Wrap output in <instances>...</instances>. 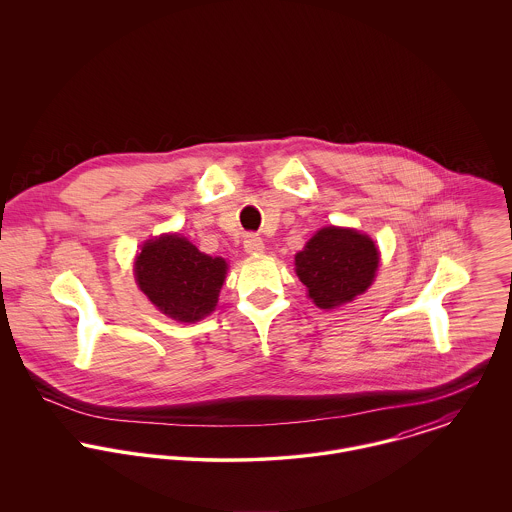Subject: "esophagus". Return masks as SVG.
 Masks as SVG:
<instances>
[{
    "mask_svg": "<svg viewBox=\"0 0 512 512\" xmlns=\"http://www.w3.org/2000/svg\"><path fill=\"white\" fill-rule=\"evenodd\" d=\"M244 250L248 254H260L264 252V240L260 238V234H246L244 238Z\"/></svg>",
    "mask_w": 512,
    "mask_h": 512,
    "instance_id": "esophagus-1",
    "label": "esophagus"
}]
</instances>
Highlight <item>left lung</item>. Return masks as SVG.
<instances>
[{
    "instance_id": "1",
    "label": "left lung",
    "mask_w": 512,
    "mask_h": 512,
    "mask_svg": "<svg viewBox=\"0 0 512 512\" xmlns=\"http://www.w3.org/2000/svg\"><path fill=\"white\" fill-rule=\"evenodd\" d=\"M378 268L374 242L357 230L321 228L295 256V272L315 305L351 301L372 284Z\"/></svg>"
}]
</instances>
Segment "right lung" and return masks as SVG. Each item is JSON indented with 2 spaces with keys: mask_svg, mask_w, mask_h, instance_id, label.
<instances>
[{
  "mask_svg": "<svg viewBox=\"0 0 512 512\" xmlns=\"http://www.w3.org/2000/svg\"><path fill=\"white\" fill-rule=\"evenodd\" d=\"M134 268L138 286L149 301L165 315L185 323L215 309L226 274L222 258L199 252L179 234L146 242Z\"/></svg>",
  "mask_w": 512,
  "mask_h": 512,
  "instance_id": "obj_1",
  "label": "right lung"
}]
</instances>
